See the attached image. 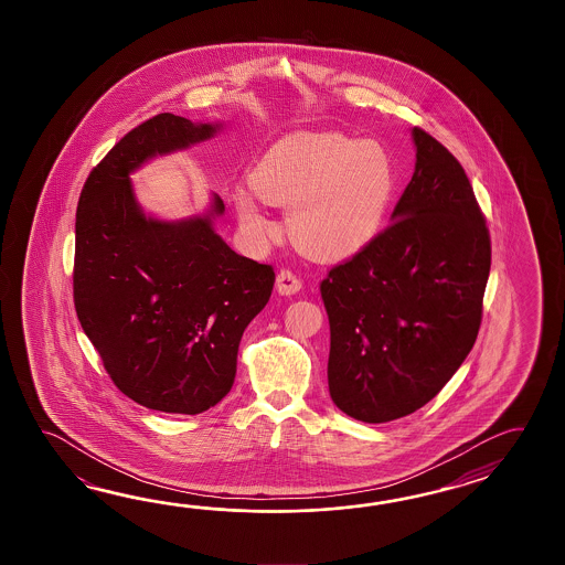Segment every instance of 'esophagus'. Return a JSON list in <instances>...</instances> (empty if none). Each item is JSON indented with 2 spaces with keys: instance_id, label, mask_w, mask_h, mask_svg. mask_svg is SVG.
<instances>
[{
  "instance_id": "34e87169",
  "label": "esophagus",
  "mask_w": 565,
  "mask_h": 565,
  "mask_svg": "<svg viewBox=\"0 0 565 565\" xmlns=\"http://www.w3.org/2000/svg\"><path fill=\"white\" fill-rule=\"evenodd\" d=\"M300 288H302V282H300L299 277H295L290 270H280L277 275V292L278 295H282V297H292V295H297Z\"/></svg>"
}]
</instances>
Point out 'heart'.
Wrapping results in <instances>:
<instances>
[{
  "mask_svg": "<svg viewBox=\"0 0 565 565\" xmlns=\"http://www.w3.org/2000/svg\"><path fill=\"white\" fill-rule=\"evenodd\" d=\"M250 188L234 193L242 228L256 244L277 226L258 199L287 207V230L302 253L339 260L370 248L384 232L397 193L396 161L384 145L343 132H297L266 151Z\"/></svg>",
  "mask_w": 565,
  "mask_h": 565,
  "instance_id": "1",
  "label": "heart"
}]
</instances>
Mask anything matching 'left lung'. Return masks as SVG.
<instances>
[{
  "instance_id": "obj_1",
  "label": "left lung",
  "mask_w": 565,
  "mask_h": 565,
  "mask_svg": "<svg viewBox=\"0 0 565 565\" xmlns=\"http://www.w3.org/2000/svg\"><path fill=\"white\" fill-rule=\"evenodd\" d=\"M416 166L392 224L321 282L329 394L367 424L428 404L477 341L491 238L455 156L418 127Z\"/></svg>"
}]
</instances>
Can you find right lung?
<instances>
[{"mask_svg":"<svg viewBox=\"0 0 565 565\" xmlns=\"http://www.w3.org/2000/svg\"><path fill=\"white\" fill-rule=\"evenodd\" d=\"M222 127L171 113L145 120L90 171L76 210L78 321L120 392L157 412L193 416L226 397L242 333L275 285L273 266L217 234V193L202 214L180 220L147 214L137 200L135 171Z\"/></svg>","mask_w":565,"mask_h":565,"instance_id":"obj_1","label":"right lung"}]
</instances>
